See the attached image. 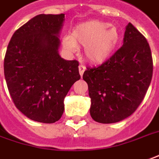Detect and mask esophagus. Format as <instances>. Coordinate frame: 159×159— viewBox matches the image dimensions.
I'll return each mask as SVG.
<instances>
[{
    "mask_svg": "<svg viewBox=\"0 0 159 159\" xmlns=\"http://www.w3.org/2000/svg\"><path fill=\"white\" fill-rule=\"evenodd\" d=\"M79 73H80V75L82 76V75H84V72L85 71V66L82 65V64H80L79 65Z\"/></svg>",
    "mask_w": 159,
    "mask_h": 159,
    "instance_id": "obj_1",
    "label": "esophagus"
}]
</instances>
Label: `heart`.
<instances>
[{
    "instance_id": "obj_1",
    "label": "heart",
    "mask_w": 159,
    "mask_h": 159,
    "mask_svg": "<svg viewBox=\"0 0 159 159\" xmlns=\"http://www.w3.org/2000/svg\"><path fill=\"white\" fill-rule=\"evenodd\" d=\"M120 41V33L116 27L100 20H89L75 27L71 35H65L62 45L70 52L84 48L87 60L99 64L111 58Z\"/></svg>"
}]
</instances>
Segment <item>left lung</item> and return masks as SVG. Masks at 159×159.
Masks as SVG:
<instances>
[{
	"mask_svg": "<svg viewBox=\"0 0 159 159\" xmlns=\"http://www.w3.org/2000/svg\"><path fill=\"white\" fill-rule=\"evenodd\" d=\"M153 62L146 38L131 23L124 44L98 67L87 68L83 78L91 99L90 116L101 124H113L138 109L152 82Z\"/></svg>",
	"mask_w": 159,
	"mask_h": 159,
	"instance_id": "1",
	"label": "left lung"
}]
</instances>
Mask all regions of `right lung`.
Returning <instances> with one entry per match:
<instances>
[{"instance_id": "obj_1", "label": "right lung", "mask_w": 159, "mask_h": 159, "mask_svg": "<svg viewBox=\"0 0 159 159\" xmlns=\"http://www.w3.org/2000/svg\"><path fill=\"white\" fill-rule=\"evenodd\" d=\"M64 14L38 15L16 30L4 58V75L16 107L31 120L53 124L63 100L81 78L78 61L62 59L58 48Z\"/></svg>"}]
</instances>
